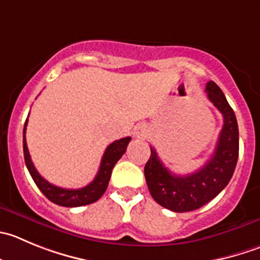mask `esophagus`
Returning a JSON list of instances; mask_svg holds the SVG:
<instances>
[{"mask_svg":"<svg viewBox=\"0 0 260 260\" xmlns=\"http://www.w3.org/2000/svg\"><path fill=\"white\" fill-rule=\"evenodd\" d=\"M148 134H149V130H148V127L145 125H143V123H140V125L135 126L134 128V135L138 138H147Z\"/></svg>","mask_w":260,"mask_h":260,"instance_id":"obj_1","label":"esophagus"}]
</instances>
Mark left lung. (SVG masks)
<instances>
[{"instance_id": "1", "label": "left lung", "mask_w": 260, "mask_h": 260, "mask_svg": "<svg viewBox=\"0 0 260 260\" xmlns=\"http://www.w3.org/2000/svg\"><path fill=\"white\" fill-rule=\"evenodd\" d=\"M208 100L223 116V127L211 159L192 174L174 175L162 163L154 148L144 167L153 199L172 212H190L216 198L231 180L239 157V127L234 110L213 81L207 83Z\"/></svg>"}]
</instances>
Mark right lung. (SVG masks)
<instances>
[{"label":"right lung","mask_w":260,"mask_h":260,"mask_svg":"<svg viewBox=\"0 0 260 260\" xmlns=\"http://www.w3.org/2000/svg\"><path fill=\"white\" fill-rule=\"evenodd\" d=\"M26 125H28V118H26L25 125H24L23 149L24 159H25V165L28 167L29 174H30L31 179L34 180L38 189L46 195L47 199H49L52 203L57 204V206L62 207H81L97 202L105 194L106 189L108 186V182H110L113 167L117 163V160L122 157L123 153L126 152L128 142L132 140L130 137L122 138V139L116 140L112 144L108 145L105 154H103L102 160H101V166L100 170H98L97 176L94 177V180L90 184L81 187V189H63V187H58L56 185L49 184L47 180H44L38 174V171L34 167L30 154H29L28 147H26Z\"/></svg>","instance_id":"obj_1"}]
</instances>
